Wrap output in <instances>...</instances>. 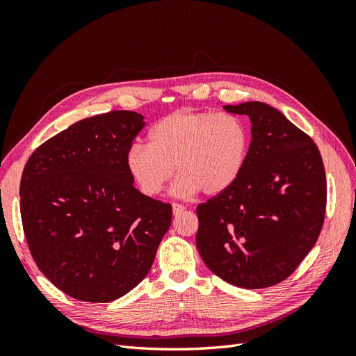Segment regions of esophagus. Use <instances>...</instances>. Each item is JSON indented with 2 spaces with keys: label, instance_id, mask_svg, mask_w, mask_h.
Listing matches in <instances>:
<instances>
[{
  "label": "esophagus",
  "instance_id": "1",
  "mask_svg": "<svg viewBox=\"0 0 356 356\" xmlns=\"http://www.w3.org/2000/svg\"><path fill=\"white\" fill-rule=\"evenodd\" d=\"M184 209H186L184 204H181V203H172V211H174V215H179L181 212H184Z\"/></svg>",
  "mask_w": 356,
  "mask_h": 356
}]
</instances>
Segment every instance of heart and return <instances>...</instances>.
Segmentation results:
<instances>
[{"mask_svg": "<svg viewBox=\"0 0 356 356\" xmlns=\"http://www.w3.org/2000/svg\"><path fill=\"white\" fill-rule=\"evenodd\" d=\"M250 129L239 115L179 110L159 120L149 144L135 143L126 153V168L138 188L157 196L174 175L172 193L179 197L199 190L213 196L234 184L245 166Z\"/></svg>", "mask_w": 356, "mask_h": 356, "instance_id": "1", "label": "heart"}]
</instances>
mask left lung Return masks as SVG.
<instances>
[{"label": "left lung", "instance_id": "left-lung-1", "mask_svg": "<svg viewBox=\"0 0 356 356\" xmlns=\"http://www.w3.org/2000/svg\"><path fill=\"white\" fill-rule=\"evenodd\" d=\"M251 118L252 141L234 184L196 208V245L234 286H273L294 273L325 218L327 178L316 144L273 106L225 105Z\"/></svg>", "mask_w": 356, "mask_h": 356}]
</instances>
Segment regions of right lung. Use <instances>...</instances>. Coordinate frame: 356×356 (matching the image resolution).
I'll return each mask as SVG.
<instances>
[{"mask_svg": "<svg viewBox=\"0 0 356 356\" xmlns=\"http://www.w3.org/2000/svg\"><path fill=\"white\" fill-rule=\"evenodd\" d=\"M144 127L135 111L74 123L28 159L20 215L38 268L62 293L108 303L149 272L172 207L139 193L126 153Z\"/></svg>", "mask_w": 356, "mask_h": 356, "instance_id": "add662e5", "label": "right lung"}]
</instances>
